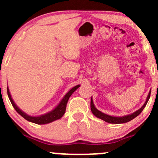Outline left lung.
<instances>
[{"label": "left lung", "mask_w": 158, "mask_h": 158, "mask_svg": "<svg viewBox=\"0 0 158 158\" xmlns=\"http://www.w3.org/2000/svg\"><path fill=\"white\" fill-rule=\"evenodd\" d=\"M150 95H151V92H149L148 95L146 98V101L144 102V104L143 105L142 107L138 110H137L136 111L133 112L132 114H129L128 115L122 116V117H114V116H111L109 114H106L105 113L102 112V111H98L96 108L95 107V105L93 103V100L92 98H91V111H92V114L95 116V117L98 118L102 119V120L105 121V122H108V123H111V124H122V123H126V122H130L132 119H134L135 118H136L137 116L141 114V111H143V109H144V107L147 105L148 100L150 98Z\"/></svg>", "instance_id": "left-lung-1"}]
</instances>
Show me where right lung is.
I'll list each match as a JSON object with an SVG mask.
<instances>
[{
    "mask_svg": "<svg viewBox=\"0 0 158 158\" xmlns=\"http://www.w3.org/2000/svg\"><path fill=\"white\" fill-rule=\"evenodd\" d=\"M79 86H80V85H77L70 89L69 92L64 95V97L62 98L60 102L59 103V104L57 105V106H56L52 111H49V112L46 113V114H41V115H39V116H30L29 114L23 112L21 109H19L18 106L15 104L14 100H13L12 98H11V95L10 93V91H9L8 87H7V95H8L9 99H10L13 107L14 108V109L17 111V112L18 113V114H20L23 118L29 121L30 122L37 124V125H45V124H48V123H50V122H54V121L56 120H58V119L61 118L63 117V114H64L65 112H66V104H67L69 97L71 96L72 94H73L76 89L79 88Z\"/></svg>",
    "mask_w": 158,
    "mask_h": 158,
    "instance_id": "right-lung-1",
    "label": "right lung"
}]
</instances>
